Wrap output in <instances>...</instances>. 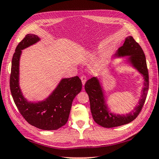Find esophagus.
Segmentation results:
<instances>
[{
  "mask_svg": "<svg viewBox=\"0 0 159 159\" xmlns=\"http://www.w3.org/2000/svg\"><path fill=\"white\" fill-rule=\"evenodd\" d=\"M80 79H81L83 85H84L85 82H86V80H87V78H86V76H82L81 77H80Z\"/></svg>",
  "mask_w": 159,
  "mask_h": 159,
  "instance_id": "obj_1",
  "label": "esophagus"
}]
</instances>
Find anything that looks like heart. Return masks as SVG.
I'll return each mask as SVG.
<instances>
[{
    "mask_svg": "<svg viewBox=\"0 0 159 159\" xmlns=\"http://www.w3.org/2000/svg\"><path fill=\"white\" fill-rule=\"evenodd\" d=\"M102 61H98V62H97V64H95V66L100 67L101 65H102Z\"/></svg>",
    "mask_w": 159,
    "mask_h": 159,
    "instance_id": "b5f03b06",
    "label": "heart"
}]
</instances>
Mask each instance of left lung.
<instances>
[{
  "label": "left lung",
  "mask_w": 159,
  "mask_h": 159,
  "mask_svg": "<svg viewBox=\"0 0 159 159\" xmlns=\"http://www.w3.org/2000/svg\"><path fill=\"white\" fill-rule=\"evenodd\" d=\"M127 57L125 62L130 64L142 75L144 79V88L141 91V98L138 105L133 111L125 114H116L109 110L104 90L98 77H93L85 84V90L89 96L90 111L95 121L104 128H114L133 121L138 116L143 107L149 90V73H148L146 57L144 53L138 43L132 36L125 39L124 43L118 48L114 57Z\"/></svg>",
  "instance_id": "obj_1"
}]
</instances>
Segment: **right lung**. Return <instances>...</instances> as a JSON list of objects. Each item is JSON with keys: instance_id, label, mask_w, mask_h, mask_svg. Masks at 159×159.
Listing matches in <instances>:
<instances>
[{"instance_id": "1", "label": "right lung", "mask_w": 159, "mask_h": 159, "mask_svg": "<svg viewBox=\"0 0 159 159\" xmlns=\"http://www.w3.org/2000/svg\"><path fill=\"white\" fill-rule=\"evenodd\" d=\"M41 39L29 34L16 48L12 60L10 91L19 111L29 124L41 130H57L66 123L72 102L82 89L79 77L62 79L48 98L42 101H28L20 87V60L22 50L36 44Z\"/></svg>"}]
</instances>
